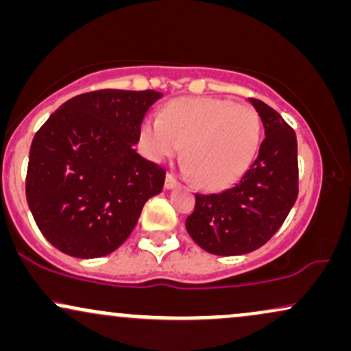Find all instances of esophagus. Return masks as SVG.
Wrapping results in <instances>:
<instances>
[{
	"label": "esophagus",
	"mask_w": 351,
	"mask_h": 351,
	"mask_svg": "<svg viewBox=\"0 0 351 351\" xmlns=\"http://www.w3.org/2000/svg\"><path fill=\"white\" fill-rule=\"evenodd\" d=\"M178 186V181H176V178L173 175H167V180H165V188L167 189H173Z\"/></svg>",
	"instance_id": "esophagus-1"
}]
</instances>
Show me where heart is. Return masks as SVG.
<instances>
[{
  "mask_svg": "<svg viewBox=\"0 0 351 351\" xmlns=\"http://www.w3.org/2000/svg\"><path fill=\"white\" fill-rule=\"evenodd\" d=\"M263 140L256 108L228 99L183 97L168 104L160 117L142 123V143L155 162L171 158L183 148L188 176L201 186L221 189L251 167Z\"/></svg>",
  "mask_w": 351,
  "mask_h": 351,
  "instance_id": "b5f03b06",
  "label": "heart"
}]
</instances>
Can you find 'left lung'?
<instances>
[{"label":"left lung","mask_w":351,"mask_h":351,"mask_svg":"<svg viewBox=\"0 0 351 351\" xmlns=\"http://www.w3.org/2000/svg\"><path fill=\"white\" fill-rule=\"evenodd\" d=\"M249 102L264 125L259 155L232 188L196 195L195 211L186 219L191 239L216 256H243L264 245L299 195L295 132L263 100Z\"/></svg>","instance_id":"left-lung-1"}]
</instances>
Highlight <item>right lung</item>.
Returning <instances> with one entry per match:
<instances>
[{
  "mask_svg": "<svg viewBox=\"0 0 351 351\" xmlns=\"http://www.w3.org/2000/svg\"><path fill=\"white\" fill-rule=\"evenodd\" d=\"M156 90H95L67 100L34 135L26 198L36 224L67 256L94 259L132 234L165 184L163 168L135 150Z\"/></svg>",
  "mask_w": 351,
  "mask_h": 351,
  "instance_id": "1",
  "label": "right lung"
}]
</instances>
